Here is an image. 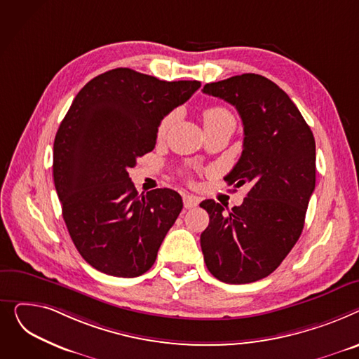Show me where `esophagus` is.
I'll return each mask as SVG.
<instances>
[{
  "instance_id": "34e87169",
  "label": "esophagus",
  "mask_w": 359,
  "mask_h": 359,
  "mask_svg": "<svg viewBox=\"0 0 359 359\" xmlns=\"http://www.w3.org/2000/svg\"><path fill=\"white\" fill-rule=\"evenodd\" d=\"M182 201H184L185 208H194L200 203L198 197H196V196H184Z\"/></svg>"
}]
</instances>
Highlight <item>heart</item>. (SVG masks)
<instances>
[{
    "label": "heart",
    "mask_w": 359,
    "mask_h": 359,
    "mask_svg": "<svg viewBox=\"0 0 359 359\" xmlns=\"http://www.w3.org/2000/svg\"><path fill=\"white\" fill-rule=\"evenodd\" d=\"M224 117H231V114L224 109V107H219V105H215V107H208L204 110L203 113V120H204V124H208V123H215V121H219ZM172 120H174V116L172 114H168L159 124V129H158V135L159 136H163L168 129L171 128L172 124Z\"/></svg>",
    "instance_id": "b5f03b06"
}]
</instances>
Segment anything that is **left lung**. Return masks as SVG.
I'll return each instance as SVG.
<instances>
[{
    "mask_svg": "<svg viewBox=\"0 0 359 359\" xmlns=\"http://www.w3.org/2000/svg\"><path fill=\"white\" fill-rule=\"evenodd\" d=\"M203 93L236 107L243 151L226 180L250 187L229 212L215 200L200 204L210 217L200 238L204 261L223 283H254L276 271L302 235L316 184L314 137L296 104L262 75L205 83Z\"/></svg>",
    "mask_w": 359,
    "mask_h": 359,
    "instance_id": "obj_1",
    "label": "left lung"
}]
</instances>
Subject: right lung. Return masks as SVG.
<instances>
[{
  "mask_svg": "<svg viewBox=\"0 0 359 359\" xmlns=\"http://www.w3.org/2000/svg\"><path fill=\"white\" fill-rule=\"evenodd\" d=\"M200 87L117 68L76 94L55 137L53 181L71 239L93 268L133 278L154 265L182 198L170 188L140 197L129 170L155 147L162 118Z\"/></svg>",
  "mask_w": 359,
  "mask_h": 359,
  "instance_id": "obj_1",
  "label": "right lung"
}]
</instances>
